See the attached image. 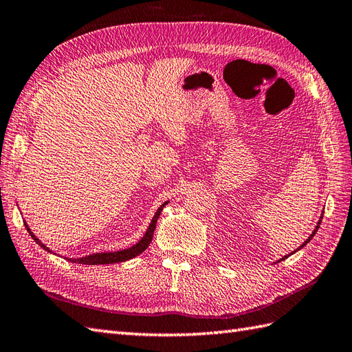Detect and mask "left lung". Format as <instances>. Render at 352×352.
<instances>
[{"mask_svg":"<svg viewBox=\"0 0 352 352\" xmlns=\"http://www.w3.org/2000/svg\"><path fill=\"white\" fill-rule=\"evenodd\" d=\"M322 218H324V216H320V219H319V222H318V226H316V228H315V230H313V233L310 234V237H309V239H307V241H305V242H304V243H302V245H301V246H300V248H298V250H301V248H302V246H305V245H307V243H309V242L311 241V237L316 234V231H318V228H319V226H320V221H322ZM298 250H296V251H298ZM292 254H294V252H292ZM287 257H289V256H286V257H284V258H287ZM284 258H281V260H284Z\"/></svg>","mask_w":352,"mask_h":352,"instance_id":"1","label":"left lung"}]
</instances>
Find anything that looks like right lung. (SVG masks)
<instances>
[{
  "label": "right lung",
  "mask_w": 352,
  "mask_h": 352,
  "mask_svg": "<svg viewBox=\"0 0 352 352\" xmlns=\"http://www.w3.org/2000/svg\"><path fill=\"white\" fill-rule=\"evenodd\" d=\"M166 204H168V201H166V203H164V204H162L159 208H157V212H155V214H154V218H153L151 223H149V227H148V230H146L145 236L142 237L136 245H133L131 248L122 250V251H115V252H96V254H91V256L81 257V258H68V260L74 261V263H81V265H111V263H121V261L130 260V258H133V257L139 256V254L144 252V251L148 248V246H149V243H151L154 230H155L157 219H159V216H160V213H162V210H163V207L166 206ZM24 226H25L27 231L30 233V236H32V237L34 239V241H36V243H39L43 250L50 251V248H47V246H45V245L39 241V239H37V237L33 234V231L28 228V226H27L25 222H24ZM50 252H51V251H50Z\"/></svg>",
  "instance_id": "1"
}]
</instances>
